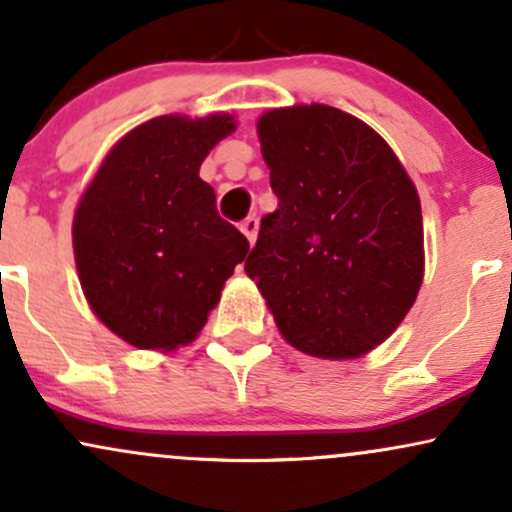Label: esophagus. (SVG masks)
Listing matches in <instances>:
<instances>
[{
  "mask_svg": "<svg viewBox=\"0 0 512 512\" xmlns=\"http://www.w3.org/2000/svg\"><path fill=\"white\" fill-rule=\"evenodd\" d=\"M257 228H260V221H257V216H248L243 223H240V231L245 233V238L250 240V245L255 243L257 238Z\"/></svg>",
  "mask_w": 512,
  "mask_h": 512,
  "instance_id": "1",
  "label": "esophagus"
}]
</instances>
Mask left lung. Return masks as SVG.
Returning <instances> with one entry per match:
<instances>
[{"instance_id": "8db88e82", "label": "left lung", "mask_w": 512, "mask_h": 512, "mask_svg": "<svg viewBox=\"0 0 512 512\" xmlns=\"http://www.w3.org/2000/svg\"><path fill=\"white\" fill-rule=\"evenodd\" d=\"M279 207L245 260L291 346L351 358L385 342L424 279L414 182L375 129L330 105L257 120Z\"/></svg>"}]
</instances>
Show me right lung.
<instances>
[{
    "label": "right lung",
    "instance_id": "1",
    "mask_svg": "<svg viewBox=\"0 0 512 512\" xmlns=\"http://www.w3.org/2000/svg\"><path fill=\"white\" fill-rule=\"evenodd\" d=\"M231 115H161L117 142L74 211V260L98 320L137 349L190 344L250 243L199 166Z\"/></svg>",
    "mask_w": 512,
    "mask_h": 512
}]
</instances>
